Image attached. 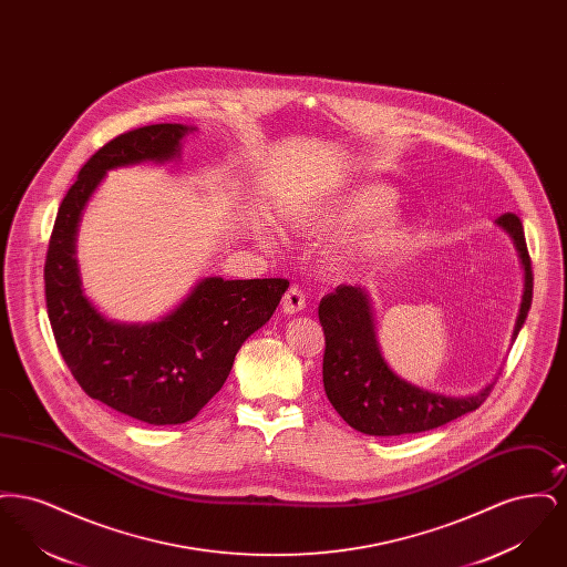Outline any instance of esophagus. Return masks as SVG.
Masks as SVG:
<instances>
[{"label":"esophagus","mask_w":567,"mask_h":567,"mask_svg":"<svg viewBox=\"0 0 567 567\" xmlns=\"http://www.w3.org/2000/svg\"><path fill=\"white\" fill-rule=\"evenodd\" d=\"M282 312L285 315H297V312H301L303 308H306V296H303V291L301 289H297V287H291L285 296H282Z\"/></svg>","instance_id":"1"}]
</instances>
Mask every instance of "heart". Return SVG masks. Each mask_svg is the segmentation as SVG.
Instances as JSON below:
<instances>
[{
    "mask_svg": "<svg viewBox=\"0 0 567 567\" xmlns=\"http://www.w3.org/2000/svg\"><path fill=\"white\" fill-rule=\"evenodd\" d=\"M398 210L395 190L377 181H354L340 189L308 197L289 208L291 227L303 236H336L359 231L349 257L359 261H380L404 248L408 225Z\"/></svg>",
    "mask_w": 567,
    "mask_h": 567,
    "instance_id": "b5f03b06",
    "label": "heart"
}]
</instances>
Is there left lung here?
Returning a JSON list of instances; mask_svg holds the SVG:
<instances>
[{"label":"left lung","mask_w":567,"mask_h":567,"mask_svg":"<svg viewBox=\"0 0 567 567\" xmlns=\"http://www.w3.org/2000/svg\"><path fill=\"white\" fill-rule=\"evenodd\" d=\"M502 227L523 266V296L514 321L513 342L527 319L534 296L532 259L518 216H499ZM324 331L323 384L327 400L357 432L368 435H404L446 425L476 410L488 398L493 382L478 393L442 395L398 377L378 347L372 297L359 285H340L319 306Z\"/></svg>","instance_id":"8db88e82"}]
</instances>
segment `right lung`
<instances>
[{"instance_id": "obj_1", "label": "right lung", "mask_w": 567, "mask_h": 567, "mask_svg": "<svg viewBox=\"0 0 567 567\" xmlns=\"http://www.w3.org/2000/svg\"><path fill=\"white\" fill-rule=\"evenodd\" d=\"M197 127L148 125L121 134L82 165L54 218L44 264L54 340L82 391L148 425H178L208 404L231 372L236 352L270 321L285 278H202L187 297L151 323H118L84 296L76 259L82 213L110 169L174 162Z\"/></svg>"}]
</instances>
